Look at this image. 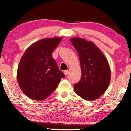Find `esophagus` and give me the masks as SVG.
<instances>
[{"label":"esophagus","instance_id":"1","mask_svg":"<svg viewBox=\"0 0 131 131\" xmlns=\"http://www.w3.org/2000/svg\"><path fill=\"white\" fill-rule=\"evenodd\" d=\"M68 70H66V71H64V75H67L68 74Z\"/></svg>","mask_w":131,"mask_h":131}]
</instances>
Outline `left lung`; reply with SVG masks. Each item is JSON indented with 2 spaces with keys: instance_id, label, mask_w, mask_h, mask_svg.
Masks as SVG:
<instances>
[{
  "instance_id": "obj_1",
  "label": "left lung",
  "mask_w": 131,
  "mask_h": 131,
  "mask_svg": "<svg viewBox=\"0 0 131 131\" xmlns=\"http://www.w3.org/2000/svg\"><path fill=\"white\" fill-rule=\"evenodd\" d=\"M70 40L78 53L82 72L80 81L74 84V91L85 100L98 99L107 90L110 82L108 60L92 41L80 37Z\"/></svg>"
}]
</instances>
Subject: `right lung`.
<instances>
[{"mask_svg":"<svg viewBox=\"0 0 131 131\" xmlns=\"http://www.w3.org/2000/svg\"><path fill=\"white\" fill-rule=\"evenodd\" d=\"M61 37L40 40L29 46L21 58L17 68V81L24 93L34 100H45L64 77L52 57Z\"/></svg>","mask_w":131,"mask_h":131,"instance_id":"obj_1","label":"right lung"}]
</instances>
